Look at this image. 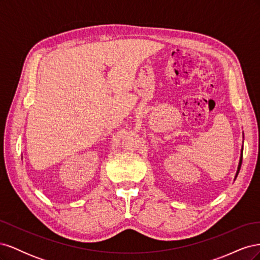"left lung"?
<instances>
[{"instance_id": "1", "label": "left lung", "mask_w": 260, "mask_h": 260, "mask_svg": "<svg viewBox=\"0 0 260 260\" xmlns=\"http://www.w3.org/2000/svg\"><path fill=\"white\" fill-rule=\"evenodd\" d=\"M242 158H243V147H242V152H241V157H240V161H239V166H238V171H237V175H235V179H237L239 172H240V169H241V165H242ZM234 179V180H235Z\"/></svg>"}]
</instances>
